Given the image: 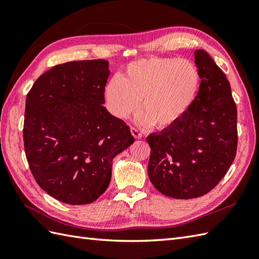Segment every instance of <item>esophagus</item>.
<instances>
[{
	"label": "esophagus",
	"mask_w": 259,
	"mask_h": 259,
	"mask_svg": "<svg viewBox=\"0 0 259 259\" xmlns=\"http://www.w3.org/2000/svg\"><path fill=\"white\" fill-rule=\"evenodd\" d=\"M130 131H131V134H133V136L135 137L136 139H141V138H142V134L140 133V131H139L138 129L135 128V126H131Z\"/></svg>",
	"instance_id": "1"
}]
</instances>
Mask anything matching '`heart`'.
I'll list each match as a JSON object with an SVG mask.
<instances>
[{
	"label": "heart",
	"instance_id": "heart-1",
	"mask_svg": "<svg viewBox=\"0 0 259 259\" xmlns=\"http://www.w3.org/2000/svg\"><path fill=\"white\" fill-rule=\"evenodd\" d=\"M199 83V72L189 60L152 57L131 62L122 78L110 79L104 99L115 118L126 119L140 106L139 124L167 129L190 109Z\"/></svg>",
	"mask_w": 259,
	"mask_h": 259
}]
</instances>
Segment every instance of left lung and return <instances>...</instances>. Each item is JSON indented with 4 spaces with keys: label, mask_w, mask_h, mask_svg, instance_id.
I'll use <instances>...</instances> for the list:
<instances>
[{
    "label": "left lung",
    "mask_w": 259,
    "mask_h": 259,
    "mask_svg": "<svg viewBox=\"0 0 259 259\" xmlns=\"http://www.w3.org/2000/svg\"><path fill=\"white\" fill-rule=\"evenodd\" d=\"M195 63L201 80L192 106L177 123L147 137L150 181L177 199L214 188L237 150V108L229 81L206 51H195Z\"/></svg>",
    "instance_id": "8db88e82"
}]
</instances>
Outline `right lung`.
Segmentation results:
<instances>
[{
    "label": "right lung",
    "mask_w": 259,
    "mask_h": 259,
    "mask_svg": "<svg viewBox=\"0 0 259 259\" xmlns=\"http://www.w3.org/2000/svg\"><path fill=\"white\" fill-rule=\"evenodd\" d=\"M106 60L72 61L40 75L26 96L23 140L37 185L70 205L97 200L111 180L112 159L134 144L104 103Z\"/></svg>",
    "instance_id": "obj_1"
}]
</instances>
